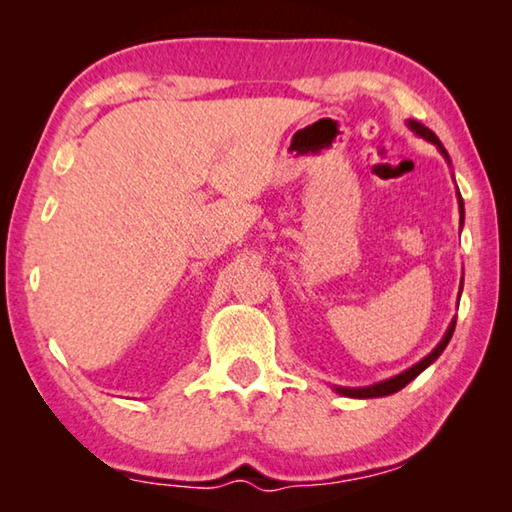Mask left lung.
<instances>
[{
    "mask_svg": "<svg viewBox=\"0 0 512 512\" xmlns=\"http://www.w3.org/2000/svg\"><path fill=\"white\" fill-rule=\"evenodd\" d=\"M409 126H411V131H415L418 133L420 137H424V140H429V142H433L440 149V153L445 155V158L449 160V155H447V151H445V146L440 144V140L436 137V133L433 131H429L427 126H422V124H418V121H409ZM458 205H461V214H463V201H461V196H458ZM454 327H456V320L452 325H449V329H447V334H445V339L438 343V348L433 350L431 354H427V357H424L420 363H415L413 368H409L406 372H402V375H397V377H393V379H386V381H379V384H375V386H368V388H336V391H339L341 395H348V397H361V400H366V397H384V395H393V393H397V391H402V388L409 384V381H413L415 377L420 375V372L427 368V366H431L433 361H436L440 354H443V350L447 348V343H449V339H452V334H454Z\"/></svg>",
    "mask_w": 512,
    "mask_h": 512,
    "instance_id": "left-lung-1",
    "label": "left lung"
}]
</instances>
